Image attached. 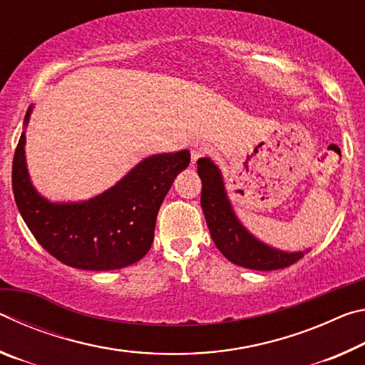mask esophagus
Wrapping results in <instances>:
<instances>
[{
	"label": "esophagus",
	"instance_id": "1",
	"mask_svg": "<svg viewBox=\"0 0 365 365\" xmlns=\"http://www.w3.org/2000/svg\"><path fill=\"white\" fill-rule=\"evenodd\" d=\"M212 150L205 143H196L193 148H191V164H196L197 159L207 156V154H211Z\"/></svg>",
	"mask_w": 365,
	"mask_h": 365
}]
</instances>
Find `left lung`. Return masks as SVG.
<instances>
[{"label": "left lung", "instance_id": "left-lung-1", "mask_svg": "<svg viewBox=\"0 0 365 365\" xmlns=\"http://www.w3.org/2000/svg\"><path fill=\"white\" fill-rule=\"evenodd\" d=\"M197 175L202 182L201 207L209 232L228 261L252 270H277L288 267L304 256L302 251L285 252L270 248L240 224L227 197L220 172L211 159H197Z\"/></svg>", "mask_w": 365, "mask_h": 365}]
</instances>
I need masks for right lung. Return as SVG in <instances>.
<instances>
[{"label": "right lung", "instance_id": "add662e5", "mask_svg": "<svg viewBox=\"0 0 365 365\" xmlns=\"http://www.w3.org/2000/svg\"><path fill=\"white\" fill-rule=\"evenodd\" d=\"M29 108L24 125L29 123ZM26 132L12 160L16 205L36 242L66 265L114 270L140 261L150 251L159 207L177 174L190 164V151L154 154L113 188L82 202H51L30 182Z\"/></svg>", "mask_w": 365, "mask_h": 365}]
</instances>
